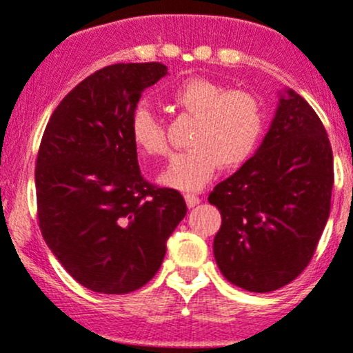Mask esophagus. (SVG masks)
Listing matches in <instances>:
<instances>
[{
	"mask_svg": "<svg viewBox=\"0 0 353 353\" xmlns=\"http://www.w3.org/2000/svg\"><path fill=\"white\" fill-rule=\"evenodd\" d=\"M185 202H187L188 208H195V205L201 202V199H199L195 194H187V195H185Z\"/></svg>",
	"mask_w": 353,
	"mask_h": 353,
	"instance_id": "34e87169",
	"label": "esophagus"
}]
</instances>
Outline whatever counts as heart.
Returning a JSON list of instances; mask_svg holds the SVG:
<instances>
[{
    "instance_id": "heart-1",
    "label": "heart",
    "mask_w": 353,
    "mask_h": 353,
    "mask_svg": "<svg viewBox=\"0 0 353 353\" xmlns=\"http://www.w3.org/2000/svg\"><path fill=\"white\" fill-rule=\"evenodd\" d=\"M173 103L197 118L190 151L172 158L159 176L165 187L195 192L209 183L219 165L242 166L256 152L264 134V111L259 101L243 90H228L208 79L185 80L173 90ZM135 148L145 156L168 152L165 121L148 104H139L130 121Z\"/></svg>"
}]
</instances>
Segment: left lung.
<instances>
[{
    "label": "left lung",
    "mask_w": 353,
    "mask_h": 353,
    "mask_svg": "<svg viewBox=\"0 0 353 353\" xmlns=\"http://www.w3.org/2000/svg\"><path fill=\"white\" fill-rule=\"evenodd\" d=\"M333 181L323 121L302 96L285 89L256 154L209 194L221 212L212 247L223 276L256 294L294 281L330 218Z\"/></svg>",
    "instance_id": "left-lung-1"
}]
</instances>
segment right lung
Instances as JSON below:
<instances>
[{
  "instance_id": "1",
  "label": "right lung",
  "mask_w": 353,
  "mask_h": 353,
  "mask_svg": "<svg viewBox=\"0 0 353 353\" xmlns=\"http://www.w3.org/2000/svg\"><path fill=\"white\" fill-rule=\"evenodd\" d=\"M163 63L104 66L70 90L51 114L36 161L37 219L70 276L97 294L144 287L161 268L166 240L187 214L180 192L141 175L130 121Z\"/></svg>"
}]
</instances>
